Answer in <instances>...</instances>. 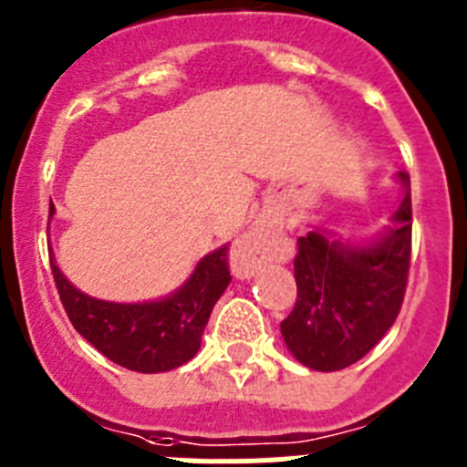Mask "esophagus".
Instances as JSON below:
<instances>
[{
  "label": "esophagus",
  "mask_w": 467,
  "mask_h": 467,
  "mask_svg": "<svg viewBox=\"0 0 467 467\" xmlns=\"http://www.w3.org/2000/svg\"><path fill=\"white\" fill-rule=\"evenodd\" d=\"M231 262H234V271L241 278H250L257 274L264 264L271 262V247L266 241V231L254 229L253 234H247L243 241H238L231 250Z\"/></svg>",
  "instance_id": "1"
}]
</instances>
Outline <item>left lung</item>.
Returning a JSON list of instances; mask_svg holds the SVG:
<instances>
[{"instance_id": "1", "label": "left lung", "mask_w": 467, "mask_h": 467, "mask_svg": "<svg viewBox=\"0 0 467 467\" xmlns=\"http://www.w3.org/2000/svg\"><path fill=\"white\" fill-rule=\"evenodd\" d=\"M393 226L365 245L308 231L296 241V304L280 323L285 346L301 365L337 372L365 358L402 308L411 254L410 172Z\"/></svg>"}]
</instances>
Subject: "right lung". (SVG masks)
<instances>
[{"instance_id":"1","label":"right lung","mask_w":467,"mask_h":467,"mask_svg":"<svg viewBox=\"0 0 467 467\" xmlns=\"http://www.w3.org/2000/svg\"><path fill=\"white\" fill-rule=\"evenodd\" d=\"M56 213L51 203V214ZM229 245L205 254L171 296L144 304H114L84 295L51 259L57 295L69 323L88 344L130 372H168L192 360L213 306L231 283Z\"/></svg>"}]
</instances>
